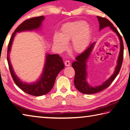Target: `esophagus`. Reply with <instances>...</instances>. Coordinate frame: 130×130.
<instances>
[{
    "mask_svg": "<svg viewBox=\"0 0 130 130\" xmlns=\"http://www.w3.org/2000/svg\"><path fill=\"white\" fill-rule=\"evenodd\" d=\"M70 60H66L65 62H64V64H65V66H70Z\"/></svg>",
    "mask_w": 130,
    "mask_h": 130,
    "instance_id": "obj_1",
    "label": "esophagus"
}]
</instances>
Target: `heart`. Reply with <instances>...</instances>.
I'll return each mask as SVG.
<instances>
[{
	"instance_id": "heart-1",
	"label": "heart",
	"mask_w": 130,
	"mask_h": 130,
	"mask_svg": "<svg viewBox=\"0 0 130 130\" xmlns=\"http://www.w3.org/2000/svg\"><path fill=\"white\" fill-rule=\"evenodd\" d=\"M90 36L89 25L84 21H77L63 24L59 33L53 36V41L58 50L63 51L67 47V43L72 41V50L76 53H82L89 45Z\"/></svg>"
}]
</instances>
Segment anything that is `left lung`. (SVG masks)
Here are the masks:
<instances>
[{
  "instance_id": "left-lung-1",
  "label": "left lung",
  "mask_w": 130,
  "mask_h": 130,
  "mask_svg": "<svg viewBox=\"0 0 130 130\" xmlns=\"http://www.w3.org/2000/svg\"><path fill=\"white\" fill-rule=\"evenodd\" d=\"M98 20L100 23V30L104 28L107 26L110 27V28L115 33H117L120 40V52L117 60V65L116 67V70L111 76L104 82L103 84L99 86L92 87L88 84L87 82L86 78L87 76V61L89 58L92 51L93 48L95 45V42L92 43L84 52L80 54L76 57V60L73 62L72 64V67L75 70V75L74 78V85L76 88L79 92L84 94H91L95 93L101 92L108 87L111 83L116 79L117 76L121 70L122 62L123 59V42L122 40V37L120 35L117 29L115 28L110 21L109 20L105 18H102L100 16H97Z\"/></svg>"
}]
</instances>
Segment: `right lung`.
I'll return each mask as SVG.
<instances>
[{
    "instance_id": "1",
    "label": "right lung",
    "mask_w": 130,
    "mask_h": 130,
    "mask_svg": "<svg viewBox=\"0 0 130 130\" xmlns=\"http://www.w3.org/2000/svg\"><path fill=\"white\" fill-rule=\"evenodd\" d=\"M45 19L43 16L35 17L26 20L19 25L12 34L8 43L7 50V61L12 79L14 82L21 90L29 94L40 96L47 94L52 89L55 83V79L58 73L64 68V64L62 58L58 54H47L46 62L41 78L36 83L33 84L23 83L17 77L12 68L9 58L12 42L17 32L25 30H33L40 28L41 23Z\"/></svg>"
}]
</instances>
